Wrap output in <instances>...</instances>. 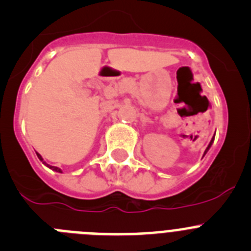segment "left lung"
Masks as SVG:
<instances>
[{
	"mask_svg": "<svg viewBox=\"0 0 251 251\" xmlns=\"http://www.w3.org/2000/svg\"><path fill=\"white\" fill-rule=\"evenodd\" d=\"M213 141H214V139H212V141H210V144H209V145H208V147H207V150H205V152H207V151H208V150H209V147H210V146H212ZM205 152H204V154H205Z\"/></svg>",
	"mask_w": 251,
	"mask_h": 251,
	"instance_id": "8db88e82",
	"label": "left lung"
}]
</instances>
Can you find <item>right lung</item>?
<instances>
[{
	"label": "right lung",
	"instance_id": "right-lung-1",
	"mask_svg": "<svg viewBox=\"0 0 251 251\" xmlns=\"http://www.w3.org/2000/svg\"><path fill=\"white\" fill-rule=\"evenodd\" d=\"M37 156H38V158H39V160L42 161V162L44 163V165H47V163L44 162V161H43V158H42V156H41V154H39V153H37ZM47 166H48V167L50 168V170L55 171V172H62V171H60V168H58V167H54V166H49V165H47Z\"/></svg>",
	"mask_w": 251,
	"mask_h": 251
}]
</instances>
